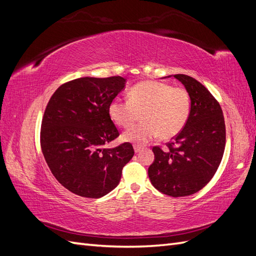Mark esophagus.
<instances>
[{
    "mask_svg": "<svg viewBox=\"0 0 256 256\" xmlns=\"http://www.w3.org/2000/svg\"><path fill=\"white\" fill-rule=\"evenodd\" d=\"M134 152H140V150H142V147H141L140 145L134 144Z\"/></svg>",
    "mask_w": 256,
    "mask_h": 256,
    "instance_id": "obj_1",
    "label": "esophagus"
}]
</instances>
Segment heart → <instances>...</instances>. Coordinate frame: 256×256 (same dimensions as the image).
<instances>
[{
	"label": "heart",
	"mask_w": 256,
	"mask_h": 256,
	"mask_svg": "<svg viewBox=\"0 0 256 256\" xmlns=\"http://www.w3.org/2000/svg\"><path fill=\"white\" fill-rule=\"evenodd\" d=\"M189 92L168 83L147 80L136 84L128 92V100L114 99L108 111L116 125L128 128L141 113L142 122L122 134L126 142L144 144L160 136L168 140L184 129L190 115Z\"/></svg>",
	"instance_id": "1"
}]
</instances>
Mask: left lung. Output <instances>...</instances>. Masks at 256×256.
<instances>
[{
	"mask_svg": "<svg viewBox=\"0 0 256 256\" xmlns=\"http://www.w3.org/2000/svg\"><path fill=\"white\" fill-rule=\"evenodd\" d=\"M174 78L189 92L190 115L166 150L152 147L148 177L161 193L178 198L200 191L214 177L226 148V122L219 102L202 83L186 74Z\"/></svg>",
	"mask_w": 256,
	"mask_h": 256,
	"instance_id": "obj_1",
	"label": "left lung"
}]
</instances>
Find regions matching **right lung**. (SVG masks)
<instances>
[{
	"instance_id": "add662e5",
	"label": "right lung",
	"mask_w": 256,
	"mask_h": 256,
	"mask_svg": "<svg viewBox=\"0 0 256 256\" xmlns=\"http://www.w3.org/2000/svg\"><path fill=\"white\" fill-rule=\"evenodd\" d=\"M125 84L120 76L74 79L62 84L46 106L40 129L44 157L58 182L76 196H106L134 157L129 142L104 147L120 136L108 108Z\"/></svg>"
}]
</instances>
